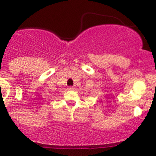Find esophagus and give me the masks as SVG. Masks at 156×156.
<instances>
[{"label":"esophagus","mask_w":156,"mask_h":156,"mask_svg":"<svg viewBox=\"0 0 156 156\" xmlns=\"http://www.w3.org/2000/svg\"><path fill=\"white\" fill-rule=\"evenodd\" d=\"M75 90V87H68V90L72 91V90Z\"/></svg>","instance_id":"1"}]
</instances>
